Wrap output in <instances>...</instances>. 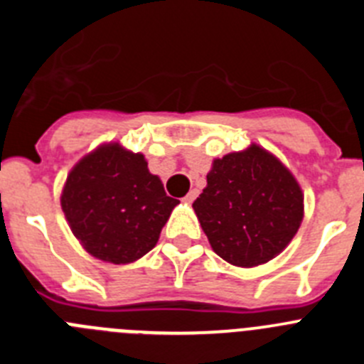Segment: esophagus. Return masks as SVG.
Here are the masks:
<instances>
[{"label":"esophagus","instance_id":"34e87169","mask_svg":"<svg viewBox=\"0 0 364 364\" xmlns=\"http://www.w3.org/2000/svg\"><path fill=\"white\" fill-rule=\"evenodd\" d=\"M197 195H198L197 189H191V191H189L188 195H186V197H184V202H188V204H191V202L195 200V198H197Z\"/></svg>","mask_w":364,"mask_h":364}]
</instances>
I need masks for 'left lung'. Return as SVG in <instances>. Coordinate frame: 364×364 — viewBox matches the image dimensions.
<instances>
[{
  "label": "left lung",
  "instance_id": "8db88e82",
  "mask_svg": "<svg viewBox=\"0 0 364 364\" xmlns=\"http://www.w3.org/2000/svg\"><path fill=\"white\" fill-rule=\"evenodd\" d=\"M193 210L218 257L253 268L291 242L304 217V195L277 156L252 144L213 160Z\"/></svg>",
  "mask_w": 364,
  "mask_h": 364
}]
</instances>
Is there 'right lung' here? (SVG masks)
<instances>
[{"label":"right lung","mask_w":364,"mask_h":364,"mask_svg":"<svg viewBox=\"0 0 364 364\" xmlns=\"http://www.w3.org/2000/svg\"><path fill=\"white\" fill-rule=\"evenodd\" d=\"M62 210L87 253L112 264H129L151 252L178 204L151 175L142 153L104 144L70 169Z\"/></svg>","instance_id":"add662e5"}]
</instances>
